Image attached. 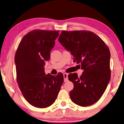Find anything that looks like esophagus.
<instances>
[{
  "mask_svg": "<svg viewBox=\"0 0 124 124\" xmlns=\"http://www.w3.org/2000/svg\"><path fill=\"white\" fill-rule=\"evenodd\" d=\"M68 74L67 73H64V82H67L68 81Z\"/></svg>",
  "mask_w": 124,
  "mask_h": 124,
  "instance_id": "34e87169",
  "label": "esophagus"
}]
</instances>
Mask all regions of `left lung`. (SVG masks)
Wrapping results in <instances>:
<instances>
[{"instance_id": "obj_1", "label": "left lung", "mask_w": 124, "mask_h": 124, "mask_svg": "<svg viewBox=\"0 0 124 124\" xmlns=\"http://www.w3.org/2000/svg\"><path fill=\"white\" fill-rule=\"evenodd\" d=\"M59 41L84 70L80 77L77 73L68 75L74 84L70 92L71 100L82 107L93 105L103 95L111 78L108 46L94 33L85 30L62 31Z\"/></svg>"}]
</instances>
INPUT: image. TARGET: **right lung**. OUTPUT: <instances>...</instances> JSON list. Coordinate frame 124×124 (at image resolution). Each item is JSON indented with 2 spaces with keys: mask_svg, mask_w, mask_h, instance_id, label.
<instances>
[{
  "mask_svg": "<svg viewBox=\"0 0 124 124\" xmlns=\"http://www.w3.org/2000/svg\"><path fill=\"white\" fill-rule=\"evenodd\" d=\"M59 32L32 30L24 36L16 51L18 85L26 101L34 107L46 108L53 105L63 83L62 73L56 76L46 75L44 68Z\"/></svg>",
  "mask_w": 124,
  "mask_h": 124,
  "instance_id": "obj_1",
  "label": "right lung"
}]
</instances>
